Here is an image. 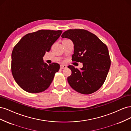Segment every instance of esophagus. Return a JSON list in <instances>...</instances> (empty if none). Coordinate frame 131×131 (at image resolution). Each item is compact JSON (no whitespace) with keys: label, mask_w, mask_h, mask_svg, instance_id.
<instances>
[{"label":"esophagus","mask_w":131,"mask_h":131,"mask_svg":"<svg viewBox=\"0 0 131 131\" xmlns=\"http://www.w3.org/2000/svg\"><path fill=\"white\" fill-rule=\"evenodd\" d=\"M67 66L66 65H63V64H61L60 65V68L61 69H66L67 68Z\"/></svg>","instance_id":"obj_1"}]
</instances>
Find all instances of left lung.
<instances>
[{"label":"left lung","mask_w":131,"mask_h":131,"mask_svg":"<svg viewBox=\"0 0 131 131\" xmlns=\"http://www.w3.org/2000/svg\"><path fill=\"white\" fill-rule=\"evenodd\" d=\"M61 37L73 41L72 61L83 65L80 69L71 65L68 67L72 70V74L67 78L71 88L84 94L96 92L104 84L110 69L108 47L96 35L85 29H69Z\"/></svg>","instance_id":"1"}]
</instances>
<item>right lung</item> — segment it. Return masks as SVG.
Returning a JSON list of instances; mask_svg holds the SVG:
<instances>
[{
	"instance_id": "obj_1",
	"label": "right lung",
	"mask_w": 131,
	"mask_h": 131,
	"mask_svg": "<svg viewBox=\"0 0 131 131\" xmlns=\"http://www.w3.org/2000/svg\"><path fill=\"white\" fill-rule=\"evenodd\" d=\"M61 30L41 29L23 37L11 54V72L15 81L29 93L42 92L50 86L60 68L57 63L49 65L43 57L60 37Z\"/></svg>"
}]
</instances>
